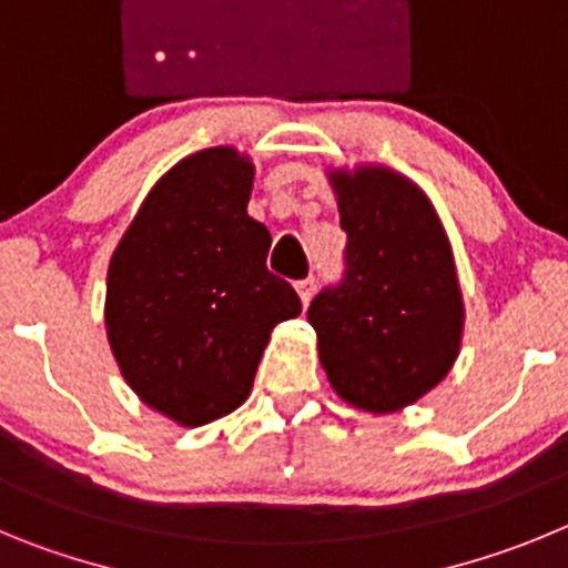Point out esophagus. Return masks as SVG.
<instances>
[{
    "label": "esophagus",
    "mask_w": 568,
    "mask_h": 568,
    "mask_svg": "<svg viewBox=\"0 0 568 568\" xmlns=\"http://www.w3.org/2000/svg\"><path fill=\"white\" fill-rule=\"evenodd\" d=\"M314 288H316V280L314 277H305L296 283V291H300V300H303V305L311 303V296H314Z\"/></svg>",
    "instance_id": "1"
}]
</instances>
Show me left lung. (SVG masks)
I'll list each match as a JSON object with an SVG mask.
<instances>
[{
	"label": "left lung",
	"mask_w": 568,
	"mask_h": 568,
	"mask_svg": "<svg viewBox=\"0 0 568 568\" xmlns=\"http://www.w3.org/2000/svg\"><path fill=\"white\" fill-rule=\"evenodd\" d=\"M347 243L339 283L308 305L320 359L345 402L371 413L413 405L462 345V291L444 229L422 189L390 170L334 172Z\"/></svg>",
	"instance_id": "left-lung-1"
}]
</instances>
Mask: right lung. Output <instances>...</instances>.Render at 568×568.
<instances>
[{
	"label": "right lung",
	"mask_w": 568,
	"mask_h": 568,
	"mask_svg": "<svg viewBox=\"0 0 568 568\" xmlns=\"http://www.w3.org/2000/svg\"><path fill=\"white\" fill-rule=\"evenodd\" d=\"M254 166L203 150L155 183L106 272V336L146 405L201 427L246 402L274 325L303 311L248 217Z\"/></svg>",
	"instance_id": "obj_1"
}]
</instances>
